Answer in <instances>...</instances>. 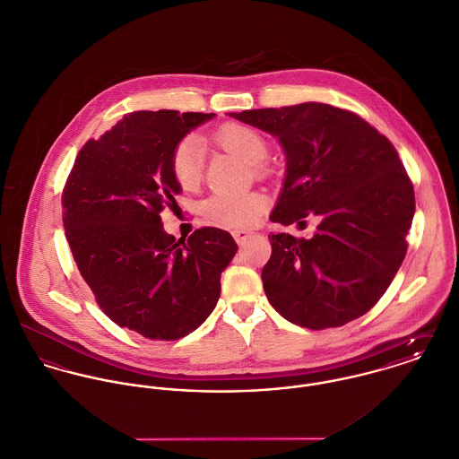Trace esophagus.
Masks as SVG:
<instances>
[{"label": "esophagus", "instance_id": "34e87169", "mask_svg": "<svg viewBox=\"0 0 459 459\" xmlns=\"http://www.w3.org/2000/svg\"><path fill=\"white\" fill-rule=\"evenodd\" d=\"M232 236H234V239H236V243H238L239 247H245L247 241L254 236V232H250V230H234Z\"/></svg>", "mask_w": 459, "mask_h": 459}]
</instances>
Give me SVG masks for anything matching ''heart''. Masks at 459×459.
I'll return each instance as SVG.
<instances>
[{"label":"heart","instance_id":"heart-1","mask_svg":"<svg viewBox=\"0 0 459 459\" xmlns=\"http://www.w3.org/2000/svg\"><path fill=\"white\" fill-rule=\"evenodd\" d=\"M212 141L252 165L262 163L269 153V143L260 130L236 121L218 126L212 134ZM169 167L179 188L186 192L195 190L203 179V146L199 139L194 135L183 137L170 153ZM265 207L267 201L262 194L221 192L205 201L204 212L211 221L241 229L254 225Z\"/></svg>","mask_w":459,"mask_h":459}]
</instances>
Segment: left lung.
<instances>
[{"mask_svg": "<svg viewBox=\"0 0 459 459\" xmlns=\"http://www.w3.org/2000/svg\"><path fill=\"white\" fill-rule=\"evenodd\" d=\"M273 134L287 178L271 221L306 223L311 239L271 234L262 283L273 307L307 329L362 316L389 289L405 255L415 197L391 141L356 112L327 103L230 114Z\"/></svg>", "mask_w": 459, "mask_h": 459, "instance_id": "1", "label": "left lung"}]
</instances>
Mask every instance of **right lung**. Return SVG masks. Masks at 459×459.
<instances>
[{
    "label": "right lung",
    "instance_id": "add662e5",
    "mask_svg": "<svg viewBox=\"0 0 459 459\" xmlns=\"http://www.w3.org/2000/svg\"><path fill=\"white\" fill-rule=\"evenodd\" d=\"M212 116L130 112L82 146L63 188L65 236L81 276L112 322L150 340L195 331L238 252L227 230L203 227L185 241L160 218L181 192L169 167L174 146Z\"/></svg>",
    "mask_w": 459,
    "mask_h": 459
}]
</instances>
